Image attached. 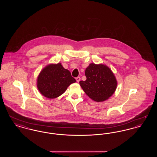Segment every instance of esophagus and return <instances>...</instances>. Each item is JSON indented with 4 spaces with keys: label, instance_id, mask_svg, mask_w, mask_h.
Returning <instances> with one entry per match:
<instances>
[{
    "label": "esophagus",
    "instance_id": "esophagus-1",
    "mask_svg": "<svg viewBox=\"0 0 157 157\" xmlns=\"http://www.w3.org/2000/svg\"><path fill=\"white\" fill-rule=\"evenodd\" d=\"M76 80L77 82H79V81H80V80H81V77H79V76H78L77 78H76Z\"/></svg>",
    "mask_w": 157,
    "mask_h": 157
}]
</instances>
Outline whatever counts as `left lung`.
I'll use <instances>...</instances> for the list:
<instances>
[{
  "instance_id": "8db88e82",
  "label": "left lung",
  "mask_w": 157,
  "mask_h": 157,
  "mask_svg": "<svg viewBox=\"0 0 157 157\" xmlns=\"http://www.w3.org/2000/svg\"><path fill=\"white\" fill-rule=\"evenodd\" d=\"M86 80L79 84L85 94L96 102L111 97L117 89V81L110 68L104 64L90 63L85 72Z\"/></svg>"
}]
</instances>
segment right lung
Here are the masks:
<instances>
[{"mask_svg": "<svg viewBox=\"0 0 157 157\" xmlns=\"http://www.w3.org/2000/svg\"><path fill=\"white\" fill-rule=\"evenodd\" d=\"M75 82L71 72L58 63L49 64L41 71L37 77V87L42 95L54 99L63 94Z\"/></svg>", "mask_w": 157, "mask_h": 157, "instance_id": "obj_1", "label": "right lung"}]
</instances>
